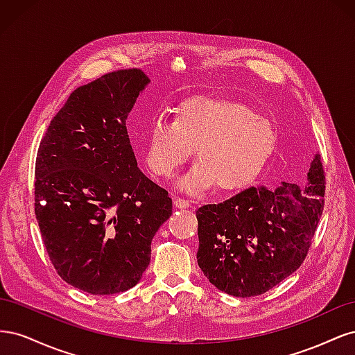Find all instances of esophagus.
I'll return each mask as SVG.
<instances>
[{"label": "esophagus", "mask_w": 355, "mask_h": 355, "mask_svg": "<svg viewBox=\"0 0 355 355\" xmlns=\"http://www.w3.org/2000/svg\"><path fill=\"white\" fill-rule=\"evenodd\" d=\"M175 206H176L178 209H191V207H192V204H191L188 200H185V198L176 197V200H175Z\"/></svg>", "instance_id": "34e87169"}]
</instances>
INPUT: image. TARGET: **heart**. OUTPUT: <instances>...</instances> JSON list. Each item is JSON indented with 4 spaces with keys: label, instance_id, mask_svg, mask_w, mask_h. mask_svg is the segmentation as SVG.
<instances>
[{
    "label": "heart",
    "instance_id": "obj_1",
    "mask_svg": "<svg viewBox=\"0 0 355 355\" xmlns=\"http://www.w3.org/2000/svg\"><path fill=\"white\" fill-rule=\"evenodd\" d=\"M277 136L271 123L249 106L216 98H192L179 106L175 120L157 118L149 128L146 164L155 176L170 178L197 149V166L180 187L197 192L244 188L272 155Z\"/></svg>",
    "mask_w": 355,
    "mask_h": 355
}]
</instances>
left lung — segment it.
Masks as SVG:
<instances>
[{
    "mask_svg": "<svg viewBox=\"0 0 355 355\" xmlns=\"http://www.w3.org/2000/svg\"><path fill=\"white\" fill-rule=\"evenodd\" d=\"M321 157L308 171V187H250L197 210L201 271L222 292L250 297L271 290L302 265L324 209Z\"/></svg>",
    "mask_w": 355,
    "mask_h": 355,
    "instance_id": "1",
    "label": "left lung"
}]
</instances>
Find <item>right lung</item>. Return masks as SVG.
<instances>
[{
    "instance_id": "1",
    "label": "right lung",
    "mask_w": 355,
    "mask_h": 355,
    "mask_svg": "<svg viewBox=\"0 0 355 355\" xmlns=\"http://www.w3.org/2000/svg\"><path fill=\"white\" fill-rule=\"evenodd\" d=\"M149 83L116 69L73 90L42 136L35 218L55 270L92 295L125 292L151 261V241L171 216L168 192L137 168L125 120Z\"/></svg>"
}]
</instances>
